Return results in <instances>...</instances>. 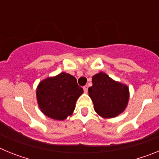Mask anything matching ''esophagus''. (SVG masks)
Segmentation results:
<instances>
[{
  "instance_id": "esophagus-1",
  "label": "esophagus",
  "mask_w": 159,
  "mask_h": 159,
  "mask_svg": "<svg viewBox=\"0 0 159 159\" xmlns=\"http://www.w3.org/2000/svg\"><path fill=\"white\" fill-rule=\"evenodd\" d=\"M84 92H85V93H87V92H88V86L85 85V86L84 87Z\"/></svg>"
}]
</instances>
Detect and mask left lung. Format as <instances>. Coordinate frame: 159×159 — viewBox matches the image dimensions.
<instances>
[{
	"label": "left lung",
	"instance_id": "1",
	"mask_svg": "<svg viewBox=\"0 0 159 159\" xmlns=\"http://www.w3.org/2000/svg\"><path fill=\"white\" fill-rule=\"evenodd\" d=\"M88 93L96 113L105 119L121 114L127 107L130 96L126 84L115 81L104 72L93 75Z\"/></svg>",
	"mask_w": 159,
	"mask_h": 159
}]
</instances>
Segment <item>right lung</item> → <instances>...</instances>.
Returning <instances> with one entry per match:
<instances>
[{
  "mask_svg": "<svg viewBox=\"0 0 159 159\" xmlns=\"http://www.w3.org/2000/svg\"><path fill=\"white\" fill-rule=\"evenodd\" d=\"M84 93L73 75L62 72L41 81L36 88L40 111L55 120H64L71 116L78 98Z\"/></svg>",
  "mask_w": 159,
  "mask_h": 159,
  "instance_id": "obj_1",
  "label": "right lung"
}]
</instances>
